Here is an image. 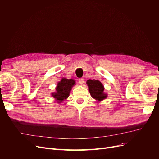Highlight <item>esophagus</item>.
I'll return each mask as SVG.
<instances>
[{
	"label": "esophagus",
	"mask_w": 159,
	"mask_h": 159,
	"mask_svg": "<svg viewBox=\"0 0 159 159\" xmlns=\"http://www.w3.org/2000/svg\"><path fill=\"white\" fill-rule=\"evenodd\" d=\"M79 82L80 84H84V78H80L79 79Z\"/></svg>",
	"instance_id": "obj_1"
}]
</instances>
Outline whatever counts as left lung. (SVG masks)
Here are the masks:
<instances>
[{
  "label": "left lung",
  "mask_w": 159,
  "mask_h": 159,
  "mask_svg": "<svg viewBox=\"0 0 159 159\" xmlns=\"http://www.w3.org/2000/svg\"><path fill=\"white\" fill-rule=\"evenodd\" d=\"M86 84L91 96L96 100L97 102H101L107 98V94L104 92V87L98 80L89 79L86 81Z\"/></svg>",
  "instance_id": "left-lung-1"
}]
</instances>
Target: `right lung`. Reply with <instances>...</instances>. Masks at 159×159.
<instances>
[{
  "instance_id": "obj_1",
  "label": "right lung",
  "mask_w": 159,
  "mask_h": 159,
  "mask_svg": "<svg viewBox=\"0 0 159 159\" xmlns=\"http://www.w3.org/2000/svg\"><path fill=\"white\" fill-rule=\"evenodd\" d=\"M75 85V80L73 79H68L62 78L58 82L55 88L56 91L52 93V96L55 98L57 103L61 104L70 95L72 87Z\"/></svg>"
}]
</instances>
